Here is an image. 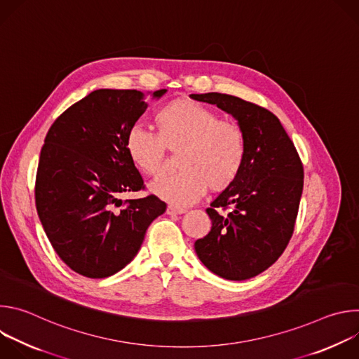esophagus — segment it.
Returning <instances> with one entry per match:
<instances>
[{
    "label": "esophagus",
    "instance_id": "34e87169",
    "mask_svg": "<svg viewBox=\"0 0 359 359\" xmlns=\"http://www.w3.org/2000/svg\"><path fill=\"white\" fill-rule=\"evenodd\" d=\"M166 213L168 215H183V213H186V210L184 209H182V208H176V206H168V209H166Z\"/></svg>",
    "mask_w": 359,
    "mask_h": 359
}]
</instances>
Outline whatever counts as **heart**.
<instances>
[{
    "label": "heart",
    "mask_w": 359,
    "mask_h": 359,
    "mask_svg": "<svg viewBox=\"0 0 359 359\" xmlns=\"http://www.w3.org/2000/svg\"><path fill=\"white\" fill-rule=\"evenodd\" d=\"M153 123L156 135L132 128L125 150L143 175L156 177L163 170L165 149H180L177 168L182 170L150 186L159 198L184 208L201 198L209 186L223 191L238 179L247 159V140L237 122L220 119L213 109L179 97L163 105Z\"/></svg>",
    "instance_id": "obj_1"
}]
</instances>
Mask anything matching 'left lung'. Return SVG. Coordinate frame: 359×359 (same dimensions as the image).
<instances>
[{
  "label": "left lung",
  "mask_w": 359,
  "mask_h": 359,
  "mask_svg": "<svg viewBox=\"0 0 359 359\" xmlns=\"http://www.w3.org/2000/svg\"><path fill=\"white\" fill-rule=\"evenodd\" d=\"M230 114L243 128L247 159L238 179L206 210L208 236L196 240L200 262L222 278L243 281L273 266L285 250L298 213L304 170L278 118L237 96L191 93ZM231 207L227 215L222 208Z\"/></svg>",
  "instance_id": "left-lung-1"
}]
</instances>
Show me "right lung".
I'll use <instances>...</instances> for the list:
<instances>
[{
    "instance_id": "right-lung-1",
    "label": "right lung",
    "mask_w": 359,
    "mask_h": 359,
    "mask_svg": "<svg viewBox=\"0 0 359 359\" xmlns=\"http://www.w3.org/2000/svg\"><path fill=\"white\" fill-rule=\"evenodd\" d=\"M146 96L136 89L93 90L53 123L41 149L35 182L41 224L61 260L88 278L111 277L128 266L150 223L166 212L156 196L121 198L144 187L125 139L147 108Z\"/></svg>"
}]
</instances>
